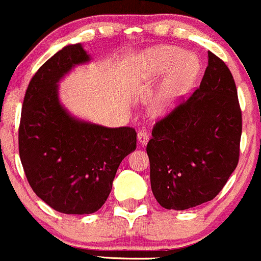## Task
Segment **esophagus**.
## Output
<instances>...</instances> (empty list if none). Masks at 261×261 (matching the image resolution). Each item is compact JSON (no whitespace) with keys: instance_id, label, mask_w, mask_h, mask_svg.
<instances>
[{"instance_id":"esophagus-1","label":"esophagus","mask_w":261,"mask_h":261,"mask_svg":"<svg viewBox=\"0 0 261 261\" xmlns=\"http://www.w3.org/2000/svg\"><path fill=\"white\" fill-rule=\"evenodd\" d=\"M149 141V133L147 130H139L138 132V142L141 144H146Z\"/></svg>"}]
</instances>
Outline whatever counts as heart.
I'll return each instance as SVG.
<instances>
[{
  "label": "heart",
  "mask_w": 261,
  "mask_h": 261,
  "mask_svg": "<svg viewBox=\"0 0 261 261\" xmlns=\"http://www.w3.org/2000/svg\"><path fill=\"white\" fill-rule=\"evenodd\" d=\"M197 69V59L189 54L182 56V51L175 46H160L147 51L139 63L141 81L152 82L169 71L152 97L149 104L152 114L156 117L167 114L189 89Z\"/></svg>",
  "instance_id": "1"
}]
</instances>
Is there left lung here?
Returning a JSON list of instances; mask_svg holds the SVG:
<instances>
[{
	"instance_id": "1",
	"label": "left lung",
	"mask_w": 261,
	"mask_h": 261,
	"mask_svg": "<svg viewBox=\"0 0 261 261\" xmlns=\"http://www.w3.org/2000/svg\"><path fill=\"white\" fill-rule=\"evenodd\" d=\"M242 114L231 71L212 51L199 87L159 119L147 144L151 188L166 210L210 202L239 164Z\"/></svg>"
}]
</instances>
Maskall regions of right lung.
<instances>
[{
	"mask_svg": "<svg viewBox=\"0 0 261 261\" xmlns=\"http://www.w3.org/2000/svg\"><path fill=\"white\" fill-rule=\"evenodd\" d=\"M89 59L81 44L50 57L30 80L20 119L19 153L28 181L49 207L66 215L99 211L120 162L137 147L133 128L81 122L59 104L58 81Z\"/></svg>",
	"mask_w": 261,
	"mask_h": 261,
	"instance_id": "obj_1",
	"label": "right lung"
}]
</instances>
